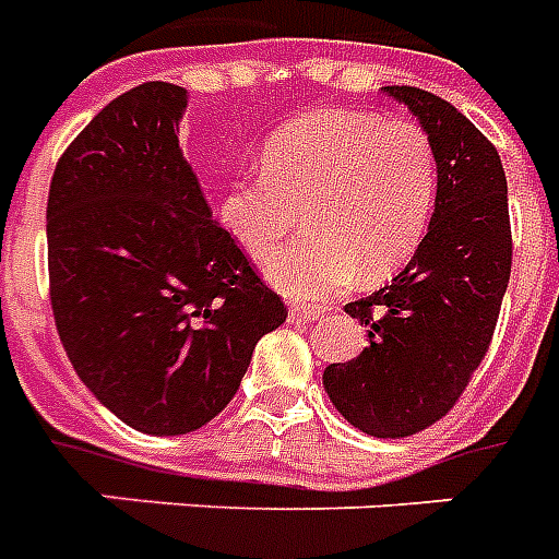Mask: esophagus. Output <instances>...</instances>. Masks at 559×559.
I'll list each match as a JSON object with an SVG mask.
<instances>
[{
  "mask_svg": "<svg viewBox=\"0 0 559 559\" xmlns=\"http://www.w3.org/2000/svg\"><path fill=\"white\" fill-rule=\"evenodd\" d=\"M319 316L316 310H310V307H293L289 310V322L293 324H310V322H319Z\"/></svg>",
  "mask_w": 559,
  "mask_h": 559,
  "instance_id": "34e87169",
  "label": "esophagus"
}]
</instances>
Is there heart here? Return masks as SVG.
I'll list each match as a JSON object with an SVG mask.
<instances>
[{
	"label": "heart",
	"instance_id": "1",
	"mask_svg": "<svg viewBox=\"0 0 559 559\" xmlns=\"http://www.w3.org/2000/svg\"><path fill=\"white\" fill-rule=\"evenodd\" d=\"M438 193V153L415 121L328 109L281 127L261 147V177L231 179L217 219L254 261L296 231V246L266 263L293 298H331L362 275L380 281L415 254Z\"/></svg>",
	"mask_w": 559,
	"mask_h": 559
}]
</instances>
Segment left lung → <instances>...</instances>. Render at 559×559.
I'll return each instance as SVG.
<instances>
[{"label":"left lung","mask_w":559,"mask_h":559,"mask_svg":"<svg viewBox=\"0 0 559 559\" xmlns=\"http://www.w3.org/2000/svg\"><path fill=\"white\" fill-rule=\"evenodd\" d=\"M420 121L438 153V193L426 237L406 263L345 313L368 348L324 368L340 415L373 438H406L441 420L493 340L511 281L508 179L499 153L450 100L417 86H382Z\"/></svg>","instance_id":"8db88e82"}]
</instances>
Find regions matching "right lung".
Instances as JSON below:
<instances>
[{"label": "right lung", "mask_w": 559, "mask_h": 559, "mask_svg": "<svg viewBox=\"0 0 559 559\" xmlns=\"http://www.w3.org/2000/svg\"><path fill=\"white\" fill-rule=\"evenodd\" d=\"M188 92L118 95L60 156L48 188L51 310L83 385L144 435H186L237 394L287 307L211 219L179 147Z\"/></svg>", "instance_id": "add662e5"}]
</instances>
